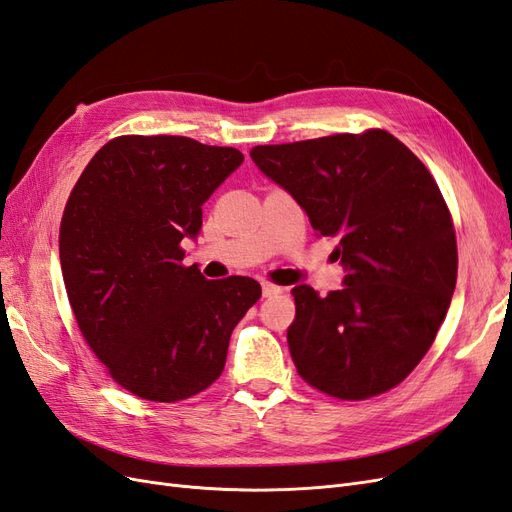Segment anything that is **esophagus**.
Here are the masks:
<instances>
[{"instance_id": "esophagus-1", "label": "esophagus", "mask_w": 512, "mask_h": 512, "mask_svg": "<svg viewBox=\"0 0 512 512\" xmlns=\"http://www.w3.org/2000/svg\"><path fill=\"white\" fill-rule=\"evenodd\" d=\"M282 288L275 286V284H269V282H262V297H275V294H280Z\"/></svg>"}]
</instances>
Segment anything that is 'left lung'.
I'll list each match as a JSON object with an SVG mask.
<instances>
[{"label": "left lung", "mask_w": 512, "mask_h": 512, "mask_svg": "<svg viewBox=\"0 0 512 512\" xmlns=\"http://www.w3.org/2000/svg\"><path fill=\"white\" fill-rule=\"evenodd\" d=\"M260 173L337 241L344 288H292L288 348L299 376L339 399L393 389L438 335L457 282L451 213L425 164L384 130L250 151Z\"/></svg>", "instance_id": "8db88e82"}]
</instances>
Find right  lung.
I'll list each match as a JSON object with an SVG mask.
<instances>
[{
    "instance_id": "add662e5",
    "label": "right lung",
    "mask_w": 512,
    "mask_h": 512,
    "mask_svg": "<svg viewBox=\"0 0 512 512\" xmlns=\"http://www.w3.org/2000/svg\"><path fill=\"white\" fill-rule=\"evenodd\" d=\"M243 164L232 147L188 136H119L76 181L59 228V262L89 348L123 389L179 401L220 378L232 329L260 299L252 277L209 282L183 267V239Z\"/></svg>"
}]
</instances>
